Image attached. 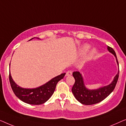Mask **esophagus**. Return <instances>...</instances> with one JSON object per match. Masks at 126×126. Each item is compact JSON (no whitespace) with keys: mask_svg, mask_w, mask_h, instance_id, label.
<instances>
[{"mask_svg":"<svg viewBox=\"0 0 126 126\" xmlns=\"http://www.w3.org/2000/svg\"><path fill=\"white\" fill-rule=\"evenodd\" d=\"M72 71L69 70V71H67V72H66V74H65V75H66V76H71V75H72Z\"/></svg>","mask_w":126,"mask_h":126,"instance_id":"obj_1","label":"esophagus"}]
</instances>
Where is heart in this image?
I'll list each match as a JSON object with an SVG mask.
<instances>
[{
    "instance_id": "obj_1",
    "label": "heart",
    "mask_w": 126,
    "mask_h": 126,
    "mask_svg": "<svg viewBox=\"0 0 126 126\" xmlns=\"http://www.w3.org/2000/svg\"><path fill=\"white\" fill-rule=\"evenodd\" d=\"M90 46L88 45H87V44H86V45H83L82 46V47H81V52H86L88 50V49H90ZM96 49H93L91 51L90 55H91V56H93L94 55H95V54H96Z\"/></svg>"
}]
</instances>
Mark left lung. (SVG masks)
<instances>
[{
	"mask_svg": "<svg viewBox=\"0 0 126 126\" xmlns=\"http://www.w3.org/2000/svg\"><path fill=\"white\" fill-rule=\"evenodd\" d=\"M107 49L110 52L112 53L115 56L116 62L119 66V63L116 53L115 51L109 46ZM119 68L114 79L111 84L106 86L102 87L96 90H89L85 86L83 78L81 74L78 71H75L72 73V75L75 79V83L72 88V92L78 101L85 105H92L102 102L109 96L114 90L117 81L118 80Z\"/></svg>",
	"mask_w": 126,
	"mask_h": 126,
	"instance_id": "1",
	"label": "left lung"
}]
</instances>
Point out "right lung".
<instances>
[{"label":"right lung","instance_id":"1","mask_svg":"<svg viewBox=\"0 0 126 126\" xmlns=\"http://www.w3.org/2000/svg\"><path fill=\"white\" fill-rule=\"evenodd\" d=\"M65 74V73L62 74L52 78L45 84L35 88H23L17 86L12 79L10 72L9 80L12 91L19 99L26 103L39 105L45 103L51 98L54 93L58 81L63 78Z\"/></svg>","mask_w":126,"mask_h":126}]
</instances>
